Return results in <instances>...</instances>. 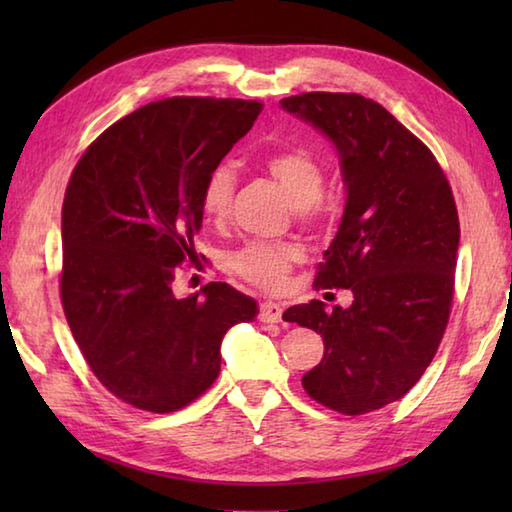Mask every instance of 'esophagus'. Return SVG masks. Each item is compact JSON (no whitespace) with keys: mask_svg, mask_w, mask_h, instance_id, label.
I'll return each instance as SVG.
<instances>
[{"mask_svg":"<svg viewBox=\"0 0 512 512\" xmlns=\"http://www.w3.org/2000/svg\"><path fill=\"white\" fill-rule=\"evenodd\" d=\"M281 312H284V306H281V303L264 301L262 306H259V321L277 323V321H281Z\"/></svg>","mask_w":512,"mask_h":512,"instance_id":"1","label":"esophagus"}]
</instances>
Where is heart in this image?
<instances>
[{
    "label": "heart",
    "mask_w": 512,
    "mask_h": 512,
    "mask_svg": "<svg viewBox=\"0 0 512 512\" xmlns=\"http://www.w3.org/2000/svg\"><path fill=\"white\" fill-rule=\"evenodd\" d=\"M264 169L273 176L290 202L297 206L303 220H317L323 215L319 204L323 191V167L308 149L286 147L264 158ZM235 193V169L228 162L215 165L202 184V213L213 222H220L231 209ZM299 259V250L284 242H248L228 255V266L235 273L259 288L275 290L288 275L290 266Z\"/></svg>",
    "instance_id": "b5f03b06"
}]
</instances>
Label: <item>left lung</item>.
Instances as JSON below:
<instances>
[{
	"mask_svg": "<svg viewBox=\"0 0 512 512\" xmlns=\"http://www.w3.org/2000/svg\"><path fill=\"white\" fill-rule=\"evenodd\" d=\"M332 140L345 184L339 231L317 288H347L350 308L292 306L284 319L323 336L301 378L328 409L361 416L418 383L447 330L460 244L455 200L429 147L361 94L306 92L279 101Z\"/></svg>",
	"mask_w": 512,
	"mask_h": 512,
	"instance_id": "left-lung-1",
	"label": "left lung"
}]
</instances>
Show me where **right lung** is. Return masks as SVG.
<instances>
[{
	"label": "right lung",
	"mask_w": 512,
	"mask_h": 512,
	"mask_svg": "<svg viewBox=\"0 0 512 512\" xmlns=\"http://www.w3.org/2000/svg\"><path fill=\"white\" fill-rule=\"evenodd\" d=\"M262 103L173 96L107 127L76 162L61 213V303L94 376L136 409L189 405L220 374V345L257 301L222 281L178 299L195 262L202 184Z\"/></svg>",
	"instance_id": "right-lung-1"
}]
</instances>
